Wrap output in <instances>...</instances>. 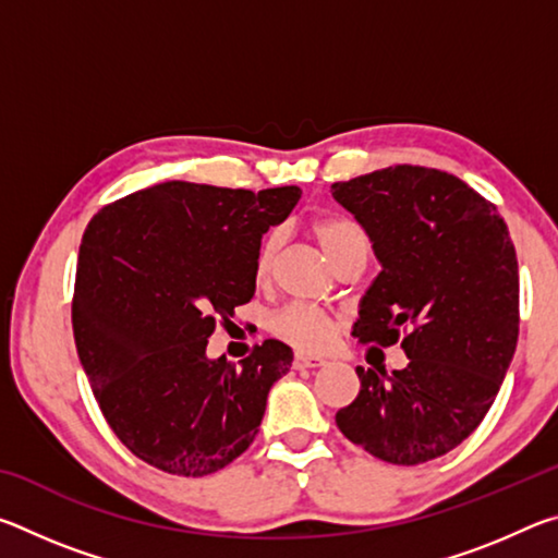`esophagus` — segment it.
Masks as SVG:
<instances>
[{
    "label": "esophagus",
    "mask_w": 558,
    "mask_h": 558,
    "mask_svg": "<svg viewBox=\"0 0 558 558\" xmlns=\"http://www.w3.org/2000/svg\"><path fill=\"white\" fill-rule=\"evenodd\" d=\"M325 364H327L325 359L307 356V354H295V362H292L295 369H317V366H325Z\"/></svg>",
    "instance_id": "1"
}]
</instances>
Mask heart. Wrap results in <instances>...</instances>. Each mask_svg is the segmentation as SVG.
<instances>
[{"instance_id":"heart-1","label":"heart","mask_w":558,"mask_h":558,"mask_svg":"<svg viewBox=\"0 0 558 558\" xmlns=\"http://www.w3.org/2000/svg\"><path fill=\"white\" fill-rule=\"evenodd\" d=\"M310 233H313L319 251L325 253L332 266H337V263L347 258L352 251L369 248L366 231L354 219H349V216H323V219H315L313 226H310ZM278 243V233L266 235V241L260 243L256 258V276L260 280H266L270 276L272 263H276ZM270 329L292 347L302 349V352H319V349H325L335 337L332 319L325 313H319V310L302 305L282 307L280 313L272 315Z\"/></svg>"}]
</instances>
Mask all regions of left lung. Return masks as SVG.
<instances>
[{
	"label": "left lung",
	"mask_w": 558,
	"mask_h": 558,
	"mask_svg": "<svg viewBox=\"0 0 558 558\" xmlns=\"http://www.w3.org/2000/svg\"><path fill=\"white\" fill-rule=\"evenodd\" d=\"M332 196L372 239L381 272L352 335L401 339L409 366H356L339 430L374 458L418 465L460 446L493 405L519 335V268L497 206L440 169L396 165L335 182ZM404 337H400V332Z\"/></svg>",
	"instance_id": "obj_1"
}]
</instances>
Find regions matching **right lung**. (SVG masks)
<instances>
[{"mask_svg": "<svg viewBox=\"0 0 558 558\" xmlns=\"http://www.w3.org/2000/svg\"><path fill=\"white\" fill-rule=\"evenodd\" d=\"M298 186L165 182L93 216L81 241L73 337L93 396L132 456L204 477L256 438L292 349L266 339L235 366L209 359L216 323L256 292V258Z\"/></svg>", "mask_w": 558, "mask_h": 558, "instance_id": "add662e5", "label": "right lung"}]
</instances>
